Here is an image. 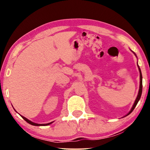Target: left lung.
Here are the masks:
<instances>
[{
    "label": "left lung",
    "instance_id": "1",
    "mask_svg": "<svg viewBox=\"0 0 150 150\" xmlns=\"http://www.w3.org/2000/svg\"><path fill=\"white\" fill-rule=\"evenodd\" d=\"M135 55H136V54H135ZM138 67H139V71H140V87H139V93H138V96H137V99H136V100H135V102H134V105H133L132 108H131L130 111L128 112V114L127 115H128L129 114H130L131 112H132L133 111V110L134 109V108L136 107V106H137V103H138V102L139 101V100H140V98H141V93H142V88H143V85H142V74H141V69H140V67H139V65H138Z\"/></svg>",
    "mask_w": 150,
    "mask_h": 150
}]
</instances>
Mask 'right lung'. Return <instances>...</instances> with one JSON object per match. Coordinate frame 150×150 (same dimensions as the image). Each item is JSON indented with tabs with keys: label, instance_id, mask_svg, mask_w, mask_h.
<instances>
[{
	"label": "right lung",
	"instance_id": "obj_1",
	"mask_svg": "<svg viewBox=\"0 0 150 150\" xmlns=\"http://www.w3.org/2000/svg\"><path fill=\"white\" fill-rule=\"evenodd\" d=\"M21 117L22 118L24 119V120L26 121V122L27 123H28V124H30V125H33V126H48V125H49V124H52V122H51V123H48V124H35V123H33V122H30V120H28V119H26V117H23V116H22L21 115Z\"/></svg>",
	"mask_w": 150,
	"mask_h": 150
}]
</instances>
